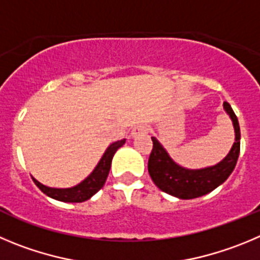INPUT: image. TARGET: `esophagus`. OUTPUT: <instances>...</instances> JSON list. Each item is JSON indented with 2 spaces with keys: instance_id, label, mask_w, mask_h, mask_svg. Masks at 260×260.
I'll list each match as a JSON object with an SVG mask.
<instances>
[{
  "instance_id": "1",
  "label": "esophagus",
  "mask_w": 260,
  "mask_h": 260,
  "mask_svg": "<svg viewBox=\"0 0 260 260\" xmlns=\"http://www.w3.org/2000/svg\"><path fill=\"white\" fill-rule=\"evenodd\" d=\"M147 132H149V127H147V125L141 124V125H137V127L133 128L132 136L133 137H136V136L144 135V133H147Z\"/></svg>"
}]
</instances>
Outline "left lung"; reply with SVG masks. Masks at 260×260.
I'll list each match as a JSON object with an SVG mask.
<instances>
[{
  "mask_svg": "<svg viewBox=\"0 0 260 260\" xmlns=\"http://www.w3.org/2000/svg\"><path fill=\"white\" fill-rule=\"evenodd\" d=\"M223 106L234 122L236 138L230 154L217 166L198 169V171L182 168L169 157L156 138L151 137L152 150L147 163V169L151 179L160 190L176 198L188 200V199L207 195L229 178L239 159L241 136H240L239 120L231 105L224 101Z\"/></svg>",
  "mask_w": 260,
  "mask_h": 260,
  "instance_id": "8db88e82",
  "label": "left lung"
}]
</instances>
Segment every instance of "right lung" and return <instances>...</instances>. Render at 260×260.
<instances>
[{
	"instance_id": "right-lung-1",
	"label": "right lung",
	"mask_w": 260,
	"mask_h": 260,
	"mask_svg": "<svg viewBox=\"0 0 260 260\" xmlns=\"http://www.w3.org/2000/svg\"><path fill=\"white\" fill-rule=\"evenodd\" d=\"M124 144L125 138L111 144L110 146L108 147V150L105 151L104 156L101 157L100 163L97 164L94 171L92 172L83 182H81L79 185L74 186V187L51 188L42 185V183H40L37 179L33 178V181H35L37 187L40 188L43 193H46V195L50 196V198L55 199V200L64 201V203H82V201L88 200L91 196H93L97 191L100 190V188L105 185V181L109 176V171H110L111 160H113L114 154H115L116 150H118L119 147H122Z\"/></svg>"
}]
</instances>
